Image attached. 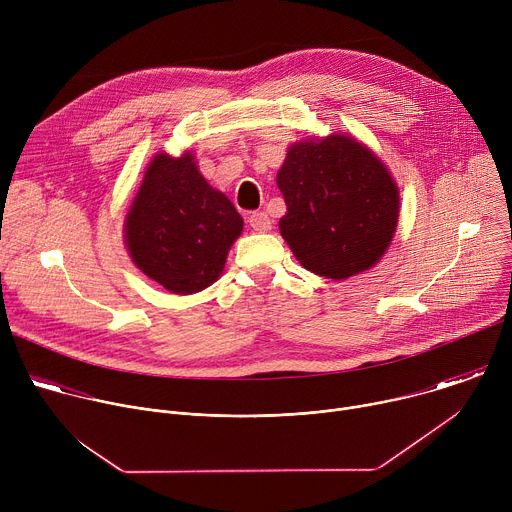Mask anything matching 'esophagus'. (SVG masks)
<instances>
[{"mask_svg":"<svg viewBox=\"0 0 512 512\" xmlns=\"http://www.w3.org/2000/svg\"><path fill=\"white\" fill-rule=\"evenodd\" d=\"M249 225H251V229L257 231V233H267V231L271 229V218H269L267 212H263V210H253V212L249 214Z\"/></svg>","mask_w":512,"mask_h":512,"instance_id":"obj_1","label":"esophagus"}]
</instances>
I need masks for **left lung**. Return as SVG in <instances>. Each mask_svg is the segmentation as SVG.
I'll list each match as a JSON object with an SVG mask.
<instances>
[{
    "label": "left lung",
    "mask_w": 512,
    "mask_h": 512,
    "mask_svg": "<svg viewBox=\"0 0 512 512\" xmlns=\"http://www.w3.org/2000/svg\"><path fill=\"white\" fill-rule=\"evenodd\" d=\"M277 188L287 206L281 237L308 271L326 279L373 267L397 229V186L379 158L352 137L291 145Z\"/></svg>",
    "instance_id": "obj_1"
}]
</instances>
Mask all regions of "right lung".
Wrapping results in <instances>:
<instances>
[{
  "label": "right lung",
  "instance_id": "1",
  "mask_svg": "<svg viewBox=\"0 0 512 512\" xmlns=\"http://www.w3.org/2000/svg\"><path fill=\"white\" fill-rule=\"evenodd\" d=\"M241 231V214L223 192L208 186L192 154H158L125 218L133 263L182 296L218 279Z\"/></svg>",
  "mask_w": 512,
  "mask_h": 512
}]
</instances>
